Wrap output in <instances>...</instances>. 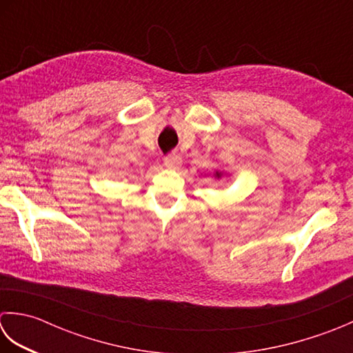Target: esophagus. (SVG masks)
I'll return each instance as SVG.
<instances>
[{"mask_svg": "<svg viewBox=\"0 0 353 353\" xmlns=\"http://www.w3.org/2000/svg\"><path fill=\"white\" fill-rule=\"evenodd\" d=\"M163 163H165V167L170 170H179L182 165V159L179 156H167L163 159Z\"/></svg>", "mask_w": 353, "mask_h": 353, "instance_id": "obj_1", "label": "esophagus"}]
</instances>
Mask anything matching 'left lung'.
I'll return each instance as SVG.
<instances>
[{"instance_id":"1","label":"left lung","mask_w":353,"mask_h":353,"mask_svg":"<svg viewBox=\"0 0 353 353\" xmlns=\"http://www.w3.org/2000/svg\"><path fill=\"white\" fill-rule=\"evenodd\" d=\"M214 176H216V177H222V172H220V171H216V174H214Z\"/></svg>"}]
</instances>
